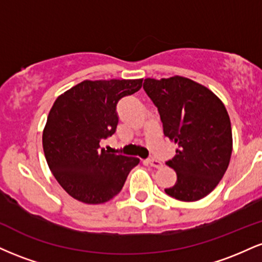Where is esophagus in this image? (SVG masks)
<instances>
[{"instance_id":"1","label":"esophagus","mask_w":262,"mask_h":262,"mask_svg":"<svg viewBox=\"0 0 262 262\" xmlns=\"http://www.w3.org/2000/svg\"><path fill=\"white\" fill-rule=\"evenodd\" d=\"M146 164L150 165V166L152 167H156V169H159V167L162 166V164L159 160H156V159H148L146 160Z\"/></svg>"}]
</instances>
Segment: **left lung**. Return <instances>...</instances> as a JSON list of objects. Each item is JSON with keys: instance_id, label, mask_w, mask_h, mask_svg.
I'll list each match as a JSON object with an SVG mask.
<instances>
[{"instance_id": "1", "label": "left lung", "mask_w": 262, "mask_h": 262, "mask_svg": "<svg viewBox=\"0 0 262 262\" xmlns=\"http://www.w3.org/2000/svg\"><path fill=\"white\" fill-rule=\"evenodd\" d=\"M143 89L158 108L164 134L179 146L175 158L166 161L177 181L165 192L183 202L206 197L224 176L233 149L223 102L207 87L182 76L145 79Z\"/></svg>"}]
</instances>
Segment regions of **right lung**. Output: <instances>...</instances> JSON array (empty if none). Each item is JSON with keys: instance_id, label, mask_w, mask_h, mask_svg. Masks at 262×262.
I'll use <instances>...</instances> for the list:
<instances>
[{"instance_id": "obj_1", "label": "right lung", "mask_w": 262, "mask_h": 262, "mask_svg": "<svg viewBox=\"0 0 262 262\" xmlns=\"http://www.w3.org/2000/svg\"><path fill=\"white\" fill-rule=\"evenodd\" d=\"M139 80L82 81L54 102L43 132L49 169L80 202L104 203L121 192L139 159L110 154L100 141L118 124L117 103L141 89Z\"/></svg>"}]
</instances>
